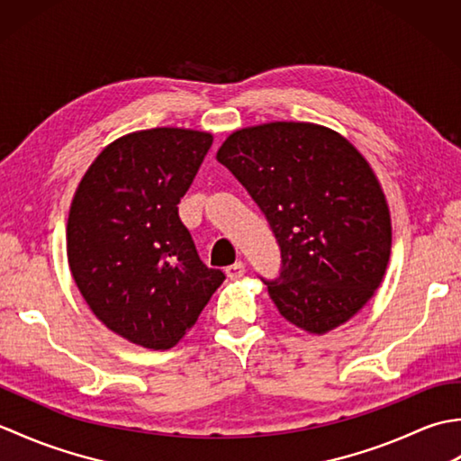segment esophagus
Instances as JSON below:
<instances>
[{
    "label": "esophagus",
    "instance_id": "1",
    "mask_svg": "<svg viewBox=\"0 0 461 461\" xmlns=\"http://www.w3.org/2000/svg\"><path fill=\"white\" fill-rule=\"evenodd\" d=\"M225 273H228L230 279H238V277L243 276V273H246V263L236 261V263H233V266H230L228 269H225Z\"/></svg>",
    "mask_w": 461,
    "mask_h": 461
}]
</instances>
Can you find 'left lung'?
Masks as SVG:
<instances>
[{
    "label": "left lung",
    "mask_w": 461,
    "mask_h": 461,
    "mask_svg": "<svg viewBox=\"0 0 461 461\" xmlns=\"http://www.w3.org/2000/svg\"><path fill=\"white\" fill-rule=\"evenodd\" d=\"M221 162L266 213L281 273L266 281L291 325L325 335L366 305L388 267L393 223L365 156L312 122H266L231 132Z\"/></svg>",
    "instance_id": "left-lung-1"
}]
</instances>
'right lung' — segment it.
<instances>
[{"instance_id": "1", "label": "right lung", "mask_w": 461, "mask_h": 461, "mask_svg": "<svg viewBox=\"0 0 461 461\" xmlns=\"http://www.w3.org/2000/svg\"><path fill=\"white\" fill-rule=\"evenodd\" d=\"M213 136L136 131L104 146L73 195L67 259L106 329L152 350L172 348L225 276L202 263L178 203Z\"/></svg>"}]
</instances>
